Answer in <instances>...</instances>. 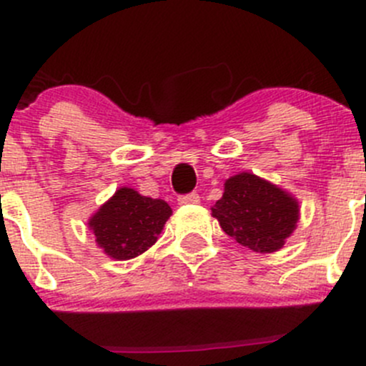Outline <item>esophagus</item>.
Wrapping results in <instances>:
<instances>
[{"label": "esophagus", "instance_id": "obj_1", "mask_svg": "<svg viewBox=\"0 0 366 366\" xmlns=\"http://www.w3.org/2000/svg\"><path fill=\"white\" fill-rule=\"evenodd\" d=\"M200 202V197L197 193H189V194H180L179 197V204L180 205H189V204H198Z\"/></svg>", "mask_w": 366, "mask_h": 366}]
</instances>
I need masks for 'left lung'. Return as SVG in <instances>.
<instances>
[{
	"instance_id": "8db88e82",
	"label": "left lung",
	"mask_w": 366,
	"mask_h": 366,
	"mask_svg": "<svg viewBox=\"0 0 366 366\" xmlns=\"http://www.w3.org/2000/svg\"><path fill=\"white\" fill-rule=\"evenodd\" d=\"M212 216L239 244L257 253H272L283 248L296 230L299 204L287 191L244 172L224 182Z\"/></svg>"
}]
</instances>
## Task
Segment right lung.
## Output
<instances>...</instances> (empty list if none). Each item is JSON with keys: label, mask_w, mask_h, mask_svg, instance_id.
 I'll list each match as a JSON object with an SVG mask.
<instances>
[{"label": "right lung", "mask_w": 366, "mask_h": 366, "mask_svg": "<svg viewBox=\"0 0 366 366\" xmlns=\"http://www.w3.org/2000/svg\"><path fill=\"white\" fill-rule=\"evenodd\" d=\"M172 216L164 200L142 197L131 187H120L90 217L88 227L95 242L114 260H129L157 241L162 227Z\"/></svg>", "instance_id": "1"}]
</instances>
